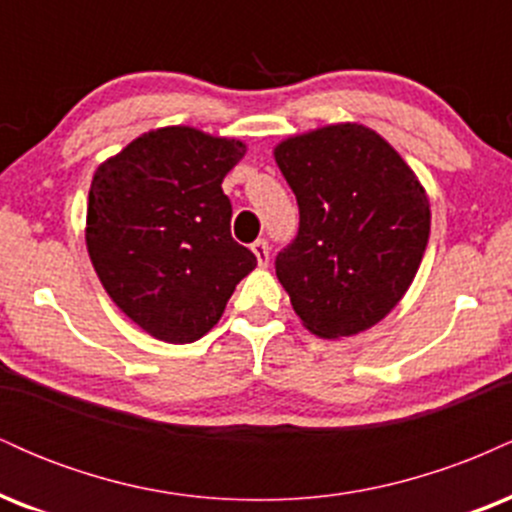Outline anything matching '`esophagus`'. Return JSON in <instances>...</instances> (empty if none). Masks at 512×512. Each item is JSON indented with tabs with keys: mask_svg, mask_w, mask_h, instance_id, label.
I'll return each mask as SVG.
<instances>
[{
	"mask_svg": "<svg viewBox=\"0 0 512 512\" xmlns=\"http://www.w3.org/2000/svg\"><path fill=\"white\" fill-rule=\"evenodd\" d=\"M252 252H255L257 264H260V267H267V264H269V245H267V240H255V243H252Z\"/></svg>",
	"mask_w": 512,
	"mask_h": 512,
	"instance_id": "1",
	"label": "esophagus"
}]
</instances>
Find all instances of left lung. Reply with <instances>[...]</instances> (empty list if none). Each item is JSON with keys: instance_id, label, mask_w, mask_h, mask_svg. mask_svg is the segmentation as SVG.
<instances>
[{"instance_id": "left-lung-1", "label": "left lung", "mask_w": 512, "mask_h": 512, "mask_svg": "<svg viewBox=\"0 0 512 512\" xmlns=\"http://www.w3.org/2000/svg\"><path fill=\"white\" fill-rule=\"evenodd\" d=\"M301 209L276 276L301 325L344 339L378 325L409 291L431 233L426 187L395 146L361 122L291 134L274 146Z\"/></svg>"}]
</instances>
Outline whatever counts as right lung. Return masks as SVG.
Here are the masks:
<instances>
[{
    "instance_id": "right-lung-1",
    "label": "right lung",
    "mask_w": 512,
    "mask_h": 512,
    "mask_svg": "<svg viewBox=\"0 0 512 512\" xmlns=\"http://www.w3.org/2000/svg\"><path fill=\"white\" fill-rule=\"evenodd\" d=\"M248 144L197 127L139 134L96 168L86 250L103 289L146 334L202 339L257 257L231 238L221 182Z\"/></svg>"
}]
</instances>
